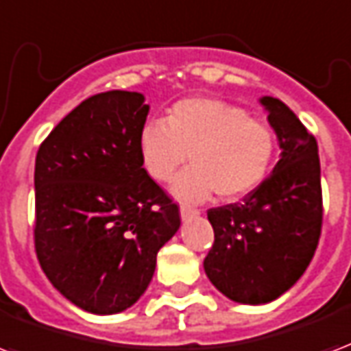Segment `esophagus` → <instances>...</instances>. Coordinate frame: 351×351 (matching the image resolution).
I'll return each mask as SVG.
<instances>
[{"label":"esophagus","instance_id":"esophagus-1","mask_svg":"<svg viewBox=\"0 0 351 351\" xmlns=\"http://www.w3.org/2000/svg\"><path fill=\"white\" fill-rule=\"evenodd\" d=\"M179 213H181V218H183V220H186V218L196 216L199 210L194 209V207H191V205H181V207H179Z\"/></svg>","mask_w":351,"mask_h":351}]
</instances>
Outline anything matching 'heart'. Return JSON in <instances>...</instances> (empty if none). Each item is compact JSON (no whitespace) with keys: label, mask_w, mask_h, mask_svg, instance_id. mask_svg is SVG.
<instances>
[{"label":"heart","mask_w":351,"mask_h":351,"mask_svg":"<svg viewBox=\"0 0 351 351\" xmlns=\"http://www.w3.org/2000/svg\"><path fill=\"white\" fill-rule=\"evenodd\" d=\"M138 154L144 170L159 183L173 179L189 155L192 166L172 186L179 199L204 202L216 192L223 202H235L270 173L276 135L237 105L186 97L168 110L166 123L155 120L141 129Z\"/></svg>","instance_id":"heart-1"}]
</instances>
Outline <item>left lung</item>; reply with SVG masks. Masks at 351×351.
<instances>
[{"instance_id": "1", "label": "left lung", "mask_w": 351, "mask_h": 351, "mask_svg": "<svg viewBox=\"0 0 351 351\" xmlns=\"http://www.w3.org/2000/svg\"><path fill=\"white\" fill-rule=\"evenodd\" d=\"M281 159L241 204L207 210L215 244L204 261L210 283L233 302H274L302 278L322 231L316 138L278 97H261Z\"/></svg>"}]
</instances>
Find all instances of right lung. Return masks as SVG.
<instances>
[{"label": "right lung", "instance_id": "obj_1", "mask_svg": "<svg viewBox=\"0 0 351 351\" xmlns=\"http://www.w3.org/2000/svg\"><path fill=\"white\" fill-rule=\"evenodd\" d=\"M147 112L138 92H101L66 114L36 154V257L51 285L94 315L135 304L181 226L178 205L142 168Z\"/></svg>", "mask_w": 351, "mask_h": 351}]
</instances>
